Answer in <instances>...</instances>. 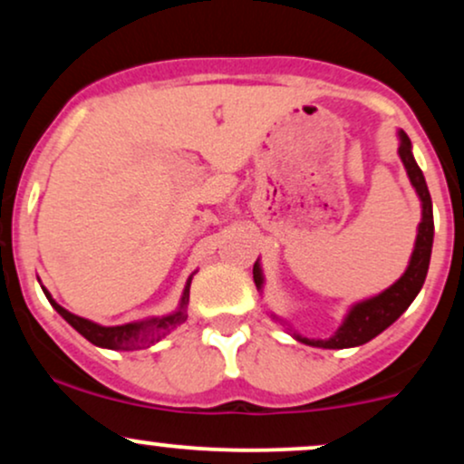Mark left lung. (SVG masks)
<instances>
[{
	"label": "left lung",
	"mask_w": 464,
	"mask_h": 464,
	"mask_svg": "<svg viewBox=\"0 0 464 464\" xmlns=\"http://www.w3.org/2000/svg\"><path fill=\"white\" fill-rule=\"evenodd\" d=\"M399 157H401L403 168H406L410 183L417 189L420 198V222L417 231V242H414L412 257L410 264L399 279L392 284L388 290L382 295L371 296V299L355 303L351 307L347 316H344L343 324L338 327L332 338L327 340H314V338H303L299 334H292L296 340L303 344H310V347H321V349H349V347H360V344L369 343L384 332L386 327H391L392 323L408 310L410 303L414 301V296L419 295L420 287H423L425 275L430 268V257H432V242H434V216H432V198H430L428 183H425L423 172L414 161L412 157V143L410 137L403 130H399ZM253 279L257 290L264 287V275L259 259L253 266Z\"/></svg>",
	"instance_id": "left-lung-1"
}]
</instances>
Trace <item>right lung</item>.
I'll use <instances>...</instances> for the list:
<instances>
[{
	"mask_svg": "<svg viewBox=\"0 0 464 464\" xmlns=\"http://www.w3.org/2000/svg\"><path fill=\"white\" fill-rule=\"evenodd\" d=\"M194 276V275H191ZM191 276L185 284L183 296H180L179 303V310L168 314V316H159V318H150V321H140V323H126V324H115V327H104V324H98L93 321H87V318L76 316V314L67 312L65 307H61L58 303L52 299L50 292H44L47 296V301L52 303V307L61 314L65 321L72 324L73 329L80 335L89 340V343L95 344V347H102V349H115V351H135V349H146L150 344L159 343V340L165 338L174 327H179L180 323L188 321V303H189V285H191Z\"/></svg>",
	"mask_w": 464,
	"mask_h": 464,
	"instance_id": "add662e5",
	"label": "right lung"
}]
</instances>
